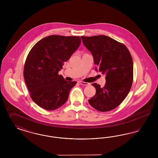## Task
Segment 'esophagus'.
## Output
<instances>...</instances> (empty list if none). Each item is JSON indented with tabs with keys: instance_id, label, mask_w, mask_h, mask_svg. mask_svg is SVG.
I'll list each match as a JSON object with an SVG mask.
<instances>
[{
	"instance_id": "obj_1",
	"label": "esophagus",
	"mask_w": 158,
	"mask_h": 158,
	"mask_svg": "<svg viewBox=\"0 0 158 158\" xmlns=\"http://www.w3.org/2000/svg\"><path fill=\"white\" fill-rule=\"evenodd\" d=\"M78 83H79V84H81V85H85V86H88V85H89V83L84 82H82V81H79Z\"/></svg>"
}]
</instances>
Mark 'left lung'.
Wrapping results in <instances>:
<instances>
[{"label":"left lung","instance_id":"obj_1","mask_svg":"<svg viewBox=\"0 0 158 158\" xmlns=\"http://www.w3.org/2000/svg\"><path fill=\"white\" fill-rule=\"evenodd\" d=\"M83 43L94 57L96 70L105 75L103 88L92 84L95 95L88 100L101 112L111 111L120 105L127 96L133 80V62L127 47L106 35L82 36Z\"/></svg>","mask_w":158,"mask_h":158}]
</instances>
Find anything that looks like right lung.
Wrapping results in <instances>:
<instances>
[{"label":"right lung","instance_id":"obj_1","mask_svg":"<svg viewBox=\"0 0 158 158\" xmlns=\"http://www.w3.org/2000/svg\"><path fill=\"white\" fill-rule=\"evenodd\" d=\"M81 43L77 36L50 35L38 41L28 53L23 77L31 98L42 108L53 111L67 101L77 82L65 81L58 72Z\"/></svg>","mask_w":158,"mask_h":158}]
</instances>
